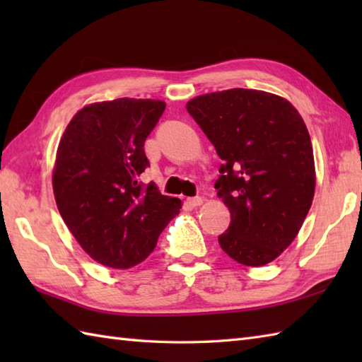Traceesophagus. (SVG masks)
<instances>
[{
	"label": "esophagus",
	"mask_w": 362,
	"mask_h": 362,
	"mask_svg": "<svg viewBox=\"0 0 362 362\" xmlns=\"http://www.w3.org/2000/svg\"><path fill=\"white\" fill-rule=\"evenodd\" d=\"M187 204L189 206H193V209H197V206H201L204 204V199L202 197H189L188 201H187Z\"/></svg>",
	"instance_id": "obj_1"
}]
</instances>
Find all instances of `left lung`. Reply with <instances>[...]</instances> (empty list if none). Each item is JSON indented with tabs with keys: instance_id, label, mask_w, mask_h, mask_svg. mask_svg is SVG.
I'll use <instances>...</instances> for the list:
<instances>
[{
	"instance_id": "obj_1",
	"label": "left lung",
	"mask_w": 362,
	"mask_h": 362,
	"mask_svg": "<svg viewBox=\"0 0 362 362\" xmlns=\"http://www.w3.org/2000/svg\"><path fill=\"white\" fill-rule=\"evenodd\" d=\"M187 110L224 160L214 188L232 222L221 249L244 266L271 263L296 240L316 189L303 118L288 99L249 88L196 96Z\"/></svg>"
}]
</instances>
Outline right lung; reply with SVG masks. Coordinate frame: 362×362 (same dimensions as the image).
I'll return each instance as SVG.
<instances>
[{"mask_svg": "<svg viewBox=\"0 0 362 362\" xmlns=\"http://www.w3.org/2000/svg\"><path fill=\"white\" fill-rule=\"evenodd\" d=\"M166 104L119 98L74 115L60 138L52 191L60 216L90 258L113 269L143 263L182 201L143 187L144 141Z\"/></svg>", "mask_w": 362, "mask_h": 362, "instance_id": "obj_1", "label": "right lung"}]
</instances>
